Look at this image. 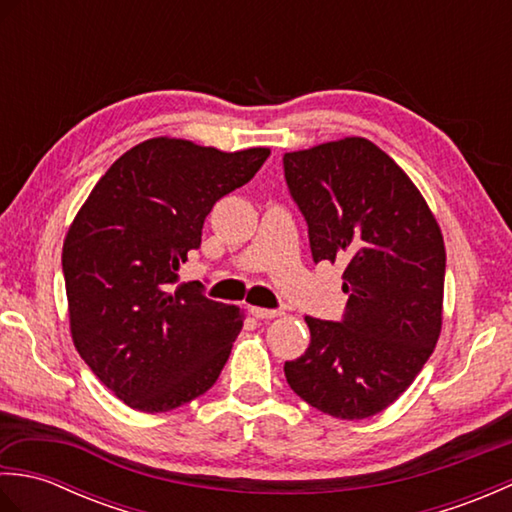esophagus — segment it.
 <instances>
[{
	"label": "esophagus",
	"instance_id": "34e87169",
	"mask_svg": "<svg viewBox=\"0 0 512 512\" xmlns=\"http://www.w3.org/2000/svg\"><path fill=\"white\" fill-rule=\"evenodd\" d=\"M250 314H253L255 319H275V317H281V310H268V308L253 306L250 308Z\"/></svg>",
	"mask_w": 512,
	"mask_h": 512
}]
</instances>
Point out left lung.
Masks as SVG:
<instances>
[{
  "label": "left lung",
  "instance_id": "left-lung-1",
  "mask_svg": "<svg viewBox=\"0 0 512 512\" xmlns=\"http://www.w3.org/2000/svg\"><path fill=\"white\" fill-rule=\"evenodd\" d=\"M314 262H341V323L306 317L310 345L288 385L323 413L363 420L416 380L440 339L442 231L416 184L372 140L347 136L284 156Z\"/></svg>",
  "mask_w": 512,
  "mask_h": 512
}]
</instances>
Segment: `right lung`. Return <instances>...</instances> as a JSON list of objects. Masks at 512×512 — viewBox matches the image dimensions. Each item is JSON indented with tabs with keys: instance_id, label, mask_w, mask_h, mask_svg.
I'll list each match as a JSON object with an SVG mask.
<instances>
[{
	"instance_id": "right-lung-1",
	"label": "right lung",
	"mask_w": 512,
	"mask_h": 512,
	"mask_svg": "<svg viewBox=\"0 0 512 512\" xmlns=\"http://www.w3.org/2000/svg\"><path fill=\"white\" fill-rule=\"evenodd\" d=\"M268 156L149 138L105 171L72 220L61 253L72 341L127 407L171 411L215 385L244 310L206 299L198 281L178 284V268L213 204Z\"/></svg>"
}]
</instances>
